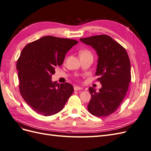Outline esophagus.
<instances>
[{"mask_svg":"<svg viewBox=\"0 0 151 151\" xmlns=\"http://www.w3.org/2000/svg\"><path fill=\"white\" fill-rule=\"evenodd\" d=\"M74 91H79V90L83 89V88H81V87H79V86H74Z\"/></svg>","mask_w":151,"mask_h":151,"instance_id":"1","label":"esophagus"}]
</instances>
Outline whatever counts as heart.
<instances>
[{"instance_id": "heart-1", "label": "heart", "mask_w": 151, "mask_h": 151, "mask_svg": "<svg viewBox=\"0 0 151 151\" xmlns=\"http://www.w3.org/2000/svg\"><path fill=\"white\" fill-rule=\"evenodd\" d=\"M81 53H89V52L88 51H86V50H85V51Z\"/></svg>"}]
</instances>
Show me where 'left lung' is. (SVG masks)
I'll return each instance as SVG.
<instances>
[{"mask_svg":"<svg viewBox=\"0 0 151 151\" xmlns=\"http://www.w3.org/2000/svg\"><path fill=\"white\" fill-rule=\"evenodd\" d=\"M80 40L96 51L98 60L95 74L102 86L99 91L89 88L91 98L88 109L94 116H108L119 107L129 89L131 80L129 55L121 45L106 35Z\"/></svg>","mask_w":151,"mask_h":151,"instance_id":"8db88e82","label":"left lung"}]
</instances>
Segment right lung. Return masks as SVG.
<instances>
[{"mask_svg": "<svg viewBox=\"0 0 151 151\" xmlns=\"http://www.w3.org/2000/svg\"><path fill=\"white\" fill-rule=\"evenodd\" d=\"M78 42L46 36L22 49L16 68L22 97L35 111L44 116L60 111L74 92L68 83L52 82L55 68L61 65L67 52Z\"/></svg>", "mask_w": 151, "mask_h": 151, "instance_id": "add662e5", "label": "right lung"}]
</instances>
